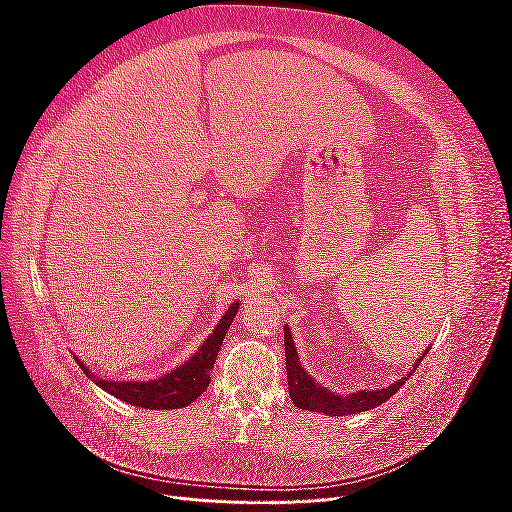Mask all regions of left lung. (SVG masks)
<instances>
[{
    "mask_svg": "<svg viewBox=\"0 0 512 512\" xmlns=\"http://www.w3.org/2000/svg\"><path fill=\"white\" fill-rule=\"evenodd\" d=\"M284 350H286V371H288V391L294 401V406H299L301 410L309 412H324V414H333V416H346V414H356V412H365L384 404L386 399H391L401 386H404L406 378H401L393 382L391 386L380 391H356L352 395H335L327 389H322L320 384H316L312 378L307 376V371L301 367L297 348L292 344V337L288 327H284ZM429 348L425 350V354ZM423 354V356H425ZM423 356L414 363V369L418 363L423 361Z\"/></svg>",
    "mask_w": 512,
    "mask_h": 512,
    "instance_id": "left-lung-1",
    "label": "left lung"
}]
</instances>
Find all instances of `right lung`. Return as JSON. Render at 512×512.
<instances>
[{
    "mask_svg": "<svg viewBox=\"0 0 512 512\" xmlns=\"http://www.w3.org/2000/svg\"><path fill=\"white\" fill-rule=\"evenodd\" d=\"M237 312H239V303H232L228 312L218 322V327H215V331L205 339V344L200 346V350L194 352L192 359L158 380H149V382L100 380L91 374V371L76 359V356L74 359L79 361V365L83 367L87 376H94L96 384L102 386L106 393H111L121 401H128L132 406L149 408V410L183 408L203 395V391L209 386V380H211L209 371L213 369L215 356H218L230 322L237 316Z\"/></svg>",
    "mask_w": 512,
    "mask_h": 512,
    "instance_id": "right-lung-1",
    "label": "right lung"
}]
</instances>
